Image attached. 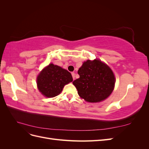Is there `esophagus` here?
I'll use <instances>...</instances> for the list:
<instances>
[{
  "instance_id": "esophagus-1",
  "label": "esophagus",
  "mask_w": 149,
  "mask_h": 149,
  "mask_svg": "<svg viewBox=\"0 0 149 149\" xmlns=\"http://www.w3.org/2000/svg\"><path fill=\"white\" fill-rule=\"evenodd\" d=\"M71 74H72V76H73V79H74V78H75V74H74V72H72V73H71Z\"/></svg>"
}]
</instances>
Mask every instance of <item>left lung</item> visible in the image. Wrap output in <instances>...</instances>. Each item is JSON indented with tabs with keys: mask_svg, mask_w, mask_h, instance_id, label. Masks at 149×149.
I'll use <instances>...</instances> for the list:
<instances>
[{
	"mask_svg": "<svg viewBox=\"0 0 149 149\" xmlns=\"http://www.w3.org/2000/svg\"><path fill=\"white\" fill-rule=\"evenodd\" d=\"M78 79L73 84L79 96L89 102L104 100L112 92L115 77L110 68L101 61L87 60L79 69Z\"/></svg>",
	"mask_w": 149,
	"mask_h": 149,
	"instance_id": "obj_1",
	"label": "left lung"
}]
</instances>
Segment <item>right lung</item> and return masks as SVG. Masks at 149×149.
Here are the masks:
<instances>
[{
  "label": "right lung",
  "mask_w": 149,
  "mask_h": 149,
  "mask_svg": "<svg viewBox=\"0 0 149 149\" xmlns=\"http://www.w3.org/2000/svg\"><path fill=\"white\" fill-rule=\"evenodd\" d=\"M73 81L71 74L60 66L49 64L37 77V86L40 92L47 97L58 95L64 86Z\"/></svg>",
  "instance_id": "1"
}]
</instances>
